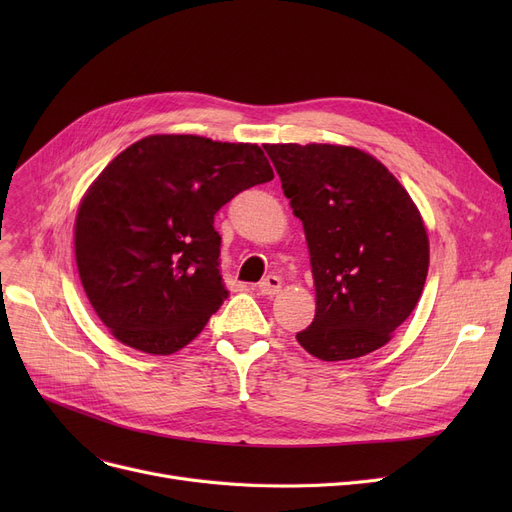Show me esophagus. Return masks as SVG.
<instances>
[{
    "label": "esophagus",
    "instance_id": "1",
    "mask_svg": "<svg viewBox=\"0 0 512 512\" xmlns=\"http://www.w3.org/2000/svg\"><path fill=\"white\" fill-rule=\"evenodd\" d=\"M280 288H282V278L274 276V274H270V276L263 278L259 282V292L265 294V297H272V294H278Z\"/></svg>",
    "mask_w": 512,
    "mask_h": 512
}]
</instances>
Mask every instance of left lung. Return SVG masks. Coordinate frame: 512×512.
<instances>
[{
	"label": "left lung",
	"instance_id": "obj_1",
	"mask_svg": "<svg viewBox=\"0 0 512 512\" xmlns=\"http://www.w3.org/2000/svg\"><path fill=\"white\" fill-rule=\"evenodd\" d=\"M303 222L315 317L297 334L321 361L384 346L415 309L429 267L421 215L378 159L342 145H263Z\"/></svg>",
	"mask_w": 512,
	"mask_h": 512
}]
</instances>
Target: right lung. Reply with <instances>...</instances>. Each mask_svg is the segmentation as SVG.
Segmentation results:
<instances>
[{
	"label": "right lung",
	"mask_w": 512,
	"mask_h": 512,
	"mask_svg": "<svg viewBox=\"0 0 512 512\" xmlns=\"http://www.w3.org/2000/svg\"><path fill=\"white\" fill-rule=\"evenodd\" d=\"M274 170L261 147L153 134L124 149L78 207L80 282L122 344L172 355L228 299L215 213Z\"/></svg>",
	"instance_id": "1"
}]
</instances>
